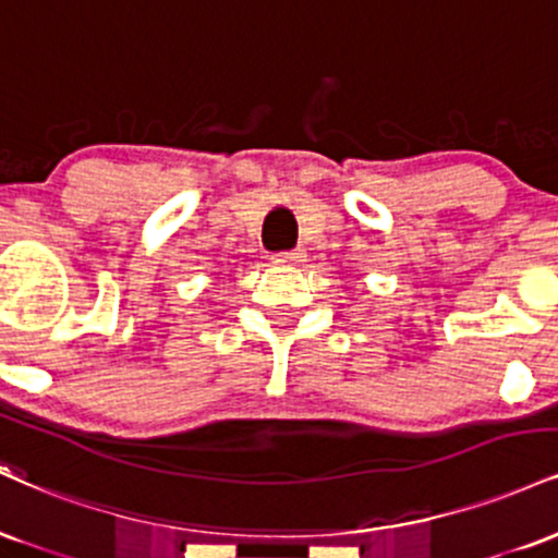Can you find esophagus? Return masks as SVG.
Returning a JSON list of instances; mask_svg holds the SVG:
<instances>
[{
  "label": "esophagus",
  "instance_id": "obj_1",
  "mask_svg": "<svg viewBox=\"0 0 558 558\" xmlns=\"http://www.w3.org/2000/svg\"><path fill=\"white\" fill-rule=\"evenodd\" d=\"M296 262H301V252H299V248H291V252H278V254H272V265L288 267V265H296Z\"/></svg>",
  "mask_w": 558,
  "mask_h": 558
}]
</instances>
